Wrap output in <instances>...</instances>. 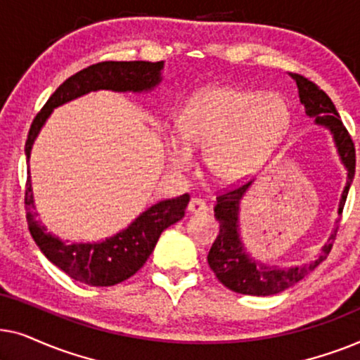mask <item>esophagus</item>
I'll return each mask as SVG.
<instances>
[{
    "label": "esophagus",
    "instance_id": "34e87169",
    "mask_svg": "<svg viewBox=\"0 0 360 360\" xmlns=\"http://www.w3.org/2000/svg\"><path fill=\"white\" fill-rule=\"evenodd\" d=\"M188 211L191 214H203L208 211V206L201 198H191L188 203Z\"/></svg>",
    "mask_w": 360,
    "mask_h": 360
}]
</instances>
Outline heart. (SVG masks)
Instances as JSON below:
<instances>
[{
  "mask_svg": "<svg viewBox=\"0 0 360 360\" xmlns=\"http://www.w3.org/2000/svg\"><path fill=\"white\" fill-rule=\"evenodd\" d=\"M292 111L278 93L208 86L191 95L176 120L179 135L167 134L172 164L185 167L191 147H203L208 174L234 184L254 174L290 129Z\"/></svg>",
  "mask_w": 360,
  "mask_h": 360,
  "instance_id": "heart-1",
  "label": "heart"
}]
</instances>
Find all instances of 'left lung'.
<instances>
[{
    "instance_id": "left-lung-1",
    "label": "left lung",
    "mask_w": 360,
    "mask_h": 360,
    "mask_svg": "<svg viewBox=\"0 0 360 360\" xmlns=\"http://www.w3.org/2000/svg\"><path fill=\"white\" fill-rule=\"evenodd\" d=\"M290 77L297 82L300 101L304 106L307 115L309 117H314L316 124L326 126L331 131L339 159H341L347 170V184L344 186L338 210V213L341 214L344 205H346L349 186L352 184L354 174H356V147H354L351 136L344 127L341 116H339L336 106L333 105L331 98L316 83L308 80L303 75L290 73ZM250 185H252V181L233 186V188L216 196L214 218L219 221V234L210 249L208 264L214 272L216 278L233 292L254 295V297H269V295L280 293L285 288L293 287L295 283L307 277L309 272H313L328 257L333 248L329 240H334V238H336L338 226L331 238H329L328 244L321 249L319 257L316 260H311L309 264L280 269L277 265L259 262V260L252 259L245 252L239 236V203Z\"/></svg>"
}]
</instances>
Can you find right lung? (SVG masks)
Segmentation results:
<instances>
[{
    "instance_id": "obj_1",
    "label": "right lung",
    "mask_w": 360,
    "mask_h": 360,
    "mask_svg": "<svg viewBox=\"0 0 360 360\" xmlns=\"http://www.w3.org/2000/svg\"><path fill=\"white\" fill-rule=\"evenodd\" d=\"M162 68L164 62H100L67 78L34 117L26 141L27 162L34 141L53 108L96 90L134 93L152 90L162 82ZM188 201V193L159 201L112 238L101 243L68 244L47 233L46 226L36 219L29 170L24 195L29 231L42 254L68 277L91 287H111L132 277L149 259L162 231L184 218Z\"/></svg>"
}]
</instances>
